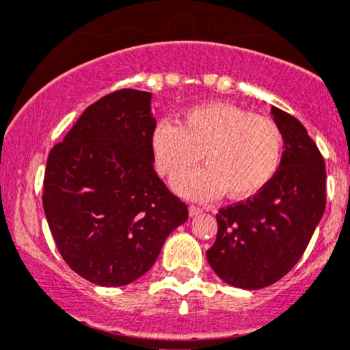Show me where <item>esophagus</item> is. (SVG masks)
I'll return each mask as SVG.
<instances>
[{
  "mask_svg": "<svg viewBox=\"0 0 350 350\" xmlns=\"http://www.w3.org/2000/svg\"><path fill=\"white\" fill-rule=\"evenodd\" d=\"M200 212H202V208L198 207V206H189V215L194 217V215H199Z\"/></svg>",
  "mask_w": 350,
  "mask_h": 350,
  "instance_id": "obj_1",
  "label": "esophagus"
}]
</instances>
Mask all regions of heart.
Instances as JSON below:
<instances>
[{"label": "heart", "instance_id": "1", "mask_svg": "<svg viewBox=\"0 0 350 350\" xmlns=\"http://www.w3.org/2000/svg\"><path fill=\"white\" fill-rule=\"evenodd\" d=\"M283 144L275 120L230 103L191 108L179 126L159 123L151 138L156 167L171 179L191 171L202 154L207 167L174 183L176 191L196 200L224 191L232 199L258 194L278 171Z\"/></svg>", "mask_w": 350, "mask_h": 350}]
</instances>
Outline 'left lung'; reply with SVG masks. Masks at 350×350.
Masks as SVG:
<instances>
[{
  "label": "left lung",
  "instance_id": "left-lung-1",
  "mask_svg": "<svg viewBox=\"0 0 350 350\" xmlns=\"http://www.w3.org/2000/svg\"><path fill=\"white\" fill-rule=\"evenodd\" d=\"M283 133L280 170L247 200L220 208L217 239L207 260L220 280L260 290L298 263L326 208V164L306 128L271 107Z\"/></svg>",
  "mask_w": 350,
  "mask_h": 350
}]
</instances>
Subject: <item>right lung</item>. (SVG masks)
I'll return each mask as SVG.
<instances>
[{
  "label": "right lung",
  "instance_id": "add662e5",
  "mask_svg": "<svg viewBox=\"0 0 350 350\" xmlns=\"http://www.w3.org/2000/svg\"><path fill=\"white\" fill-rule=\"evenodd\" d=\"M150 92L123 88L80 115L52 148L42 206L60 255L100 286H123L154 265L187 206L156 174Z\"/></svg>",
  "mask_w": 350,
  "mask_h": 350
}]
</instances>
